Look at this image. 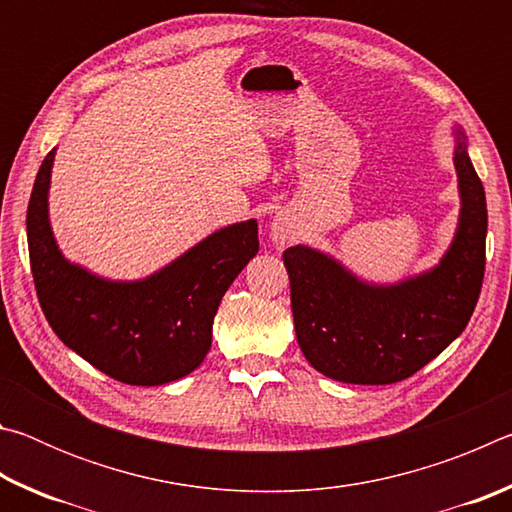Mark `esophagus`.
<instances>
[{
    "label": "esophagus",
    "mask_w": 512,
    "mask_h": 512,
    "mask_svg": "<svg viewBox=\"0 0 512 512\" xmlns=\"http://www.w3.org/2000/svg\"><path fill=\"white\" fill-rule=\"evenodd\" d=\"M291 225L284 221V219H275L273 221V225H271V237H273V241L275 244H280V246H284L287 244V241L291 239Z\"/></svg>",
    "instance_id": "esophagus-1"
}]
</instances>
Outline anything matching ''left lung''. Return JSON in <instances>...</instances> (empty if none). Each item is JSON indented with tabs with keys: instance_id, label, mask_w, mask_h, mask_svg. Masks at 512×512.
Returning a JSON list of instances; mask_svg holds the SVG:
<instances>
[{
	"instance_id": "8db88e82",
	"label": "left lung",
	"mask_w": 512,
	"mask_h": 512,
	"mask_svg": "<svg viewBox=\"0 0 512 512\" xmlns=\"http://www.w3.org/2000/svg\"><path fill=\"white\" fill-rule=\"evenodd\" d=\"M454 164L461 192L458 230L429 273L375 287L314 248L284 250L298 345L325 377L395 384L436 359L470 323L483 284L488 207L461 128Z\"/></svg>"
}]
</instances>
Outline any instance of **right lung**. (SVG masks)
<instances>
[{
	"mask_svg": "<svg viewBox=\"0 0 512 512\" xmlns=\"http://www.w3.org/2000/svg\"><path fill=\"white\" fill-rule=\"evenodd\" d=\"M54 151L42 160L27 210L31 273L47 323L67 348L131 386L185 377L210 352L223 293L257 255V221L228 225L146 280L110 282L69 264L49 228Z\"/></svg>",
	"mask_w": 512,
	"mask_h": 512,
	"instance_id": "1",
	"label": "right lung"
}]
</instances>
